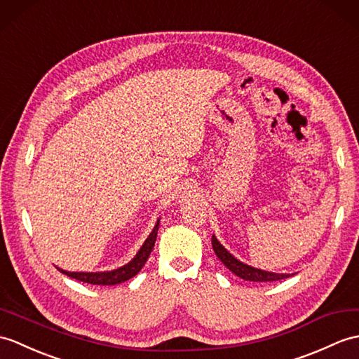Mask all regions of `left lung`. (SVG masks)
<instances>
[{"instance_id":"8db88e82","label":"left lung","mask_w":359,"mask_h":359,"mask_svg":"<svg viewBox=\"0 0 359 359\" xmlns=\"http://www.w3.org/2000/svg\"><path fill=\"white\" fill-rule=\"evenodd\" d=\"M212 249L215 255L219 257V260L226 266V268L234 272L237 277L243 278L246 281H277V280H283V278H289L290 273H273V272H266L262 269H255L252 266H248L245 263L238 262L237 258H234V255H231L226 249H224L217 238L212 236Z\"/></svg>"}]
</instances>
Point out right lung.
Returning a JSON list of instances; mask_svg holds the SVG:
<instances>
[{
  "instance_id": "1",
  "label": "right lung",
  "mask_w": 359,
  "mask_h": 359,
  "mask_svg": "<svg viewBox=\"0 0 359 359\" xmlns=\"http://www.w3.org/2000/svg\"><path fill=\"white\" fill-rule=\"evenodd\" d=\"M157 229H159V222L156 223V226L153 229L151 234L145 240V243L142 245L140 251L136 254V257L133 260L122 266L119 269H114L110 272H67L60 269L62 273L69 275L70 278H74L78 281H84L88 283V285H99V286H113V285H119V283L127 281L130 278L135 277V275L144 268L145 262L148 260L149 254H151L154 243H156V237H157Z\"/></svg>"
}]
</instances>
